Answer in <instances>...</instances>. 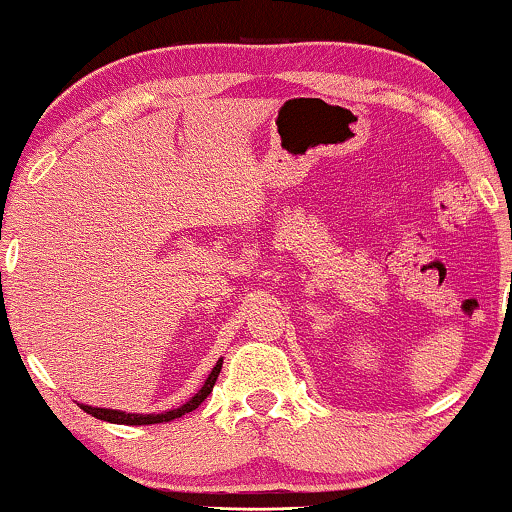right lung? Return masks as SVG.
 <instances>
[{
  "label": "right lung",
  "instance_id": "1",
  "mask_svg": "<svg viewBox=\"0 0 512 512\" xmlns=\"http://www.w3.org/2000/svg\"><path fill=\"white\" fill-rule=\"evenodd\" d=\"M222 371V361H217V366L212 368V373L208 375V380H205V385L200 387V390L193 394V397L186 401L184 406H179V409H172V411H165V413H125V411H115V409H94V406H84L80 404V409L84 413H89V416L99 418V420H106V423H118V425H153V423H170L174 418H181L186 416V413L196 411L200 404H203L205 399H208V394L212 392V387L217 383V375Z\"/></svg>",
  "mask_w": 512,
  "mask_h": 512
}]
</instances>
